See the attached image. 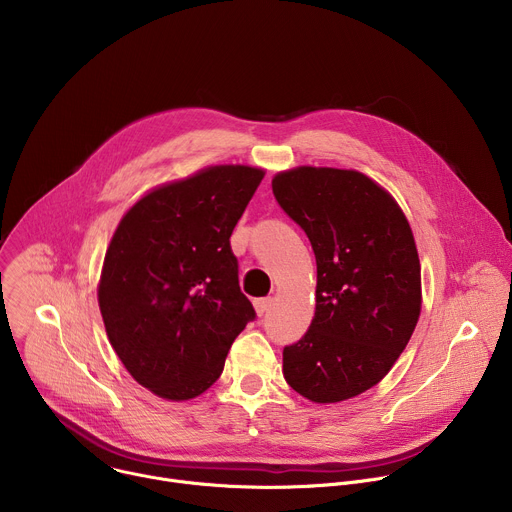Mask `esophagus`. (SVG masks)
Segmentation results:
<instances>
[{
  "label": "esophagus",
  "mask_w": 512,
  "mask_h": 512,
  "mask_svg": "<svg viewBox=\"0 0 512 512\" xmlns=\"http://www.w3.org/2000/svg\"><path fill=\"white\" fill-rule=\"evenodd\" d=\"M271 302H273L271 298H261V300H255V302H253V306H255V312H257L259 316H263V314H265V312L271 308Z\"/></svg>",
  "instance_id": "obj_1"
}]
</instances>
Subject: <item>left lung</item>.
<instances>
[{"mask_svg": "<svg viewBox=\"0 0 512 512\" xmlns=\"http://www.w3.org/2000/svg\"><path fill=\"white\" fill-rule=\"evenodd\" d=\"M271 186L318 267L316 312L304 338L283 348V377L314 403L352 399L385 379L417 326L413 231L397 200L356 170L298 166Z\"/></svg>", "mask_w": 512, "mask_h": 512, "instance_id": "8db88e82", "label": "left lung"}]
</instances>
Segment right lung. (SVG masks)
<instances>
[{"label":"right lung","mask_w":512,"mask_h":512,"mask_svg":"<svg viewBox=\"0 0 512 512\" xmlns=\"http://www.w3.org/2000/svg\"><path fill=\"white\" fill-rule=\"evenodd\" d=\"M265 170L221 164L143 194L123 216L97 285L127 373L168 401L202 395L255 310L231 235Z\"/></svg>","instance_id":"obj_1"}]
</instances>
